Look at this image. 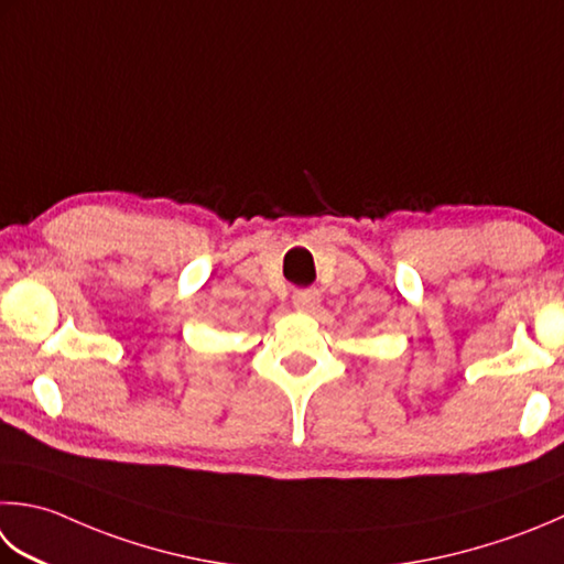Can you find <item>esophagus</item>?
Returning <instances> with one entry per match:
<instances>
[{"mask_svg":"<svg viewBox=\"0 0 564 564\" xmlns=\"http://www.w3.org/2000/svg\"><path fill=\"white\" fill-rule=\"evenodd\" d=\"M293 305H295V311H301V313H313L315 307L319 305V293H317V289H301V291H295V293H293Z\"/></svg>","mask_w":564,"mask_h":564,"instance_id":"34e87169","label":"esophagus"}]
</instances>
